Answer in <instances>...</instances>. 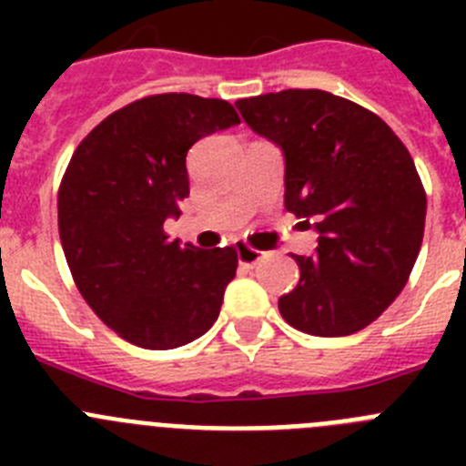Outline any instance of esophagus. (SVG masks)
<instances>
[{
  "mask_svg": "<svg viewBox=\"0 0 466 466\" xmlns=\"http://www.w3.org/2000/svg\"><path fill=\"white\" fill-rule=\"evenodd\" d=\"M236 249H238V261H240L242 266H247V268H254V266H257V263L266 257V254L258 252V249H254V247L245 245V242H240Z\"/></svg>",
  "mask_w": 466,
  "mask_h": 466,
  "instance_id": "1",
  "label": "esophagus"
}]
</instances>
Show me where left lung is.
<instances>
[{"instance_id": "obj_1", "label": "left lung", "mask_w": 466, "mask_h": 466, "mask_svg": "<svg viewBox=\"0 0 466 466\" xmlns=\"http://www.w3.org/2000/svg\"><path fill=\"white\" fill-rule=\"evenodd\" d=\"M236 106L282 147L284 208L319 230L317 254L294 257L300 278L279 315L310 336L361 331L401 294L422 245L427 193L409 149L378 114L327 90Z\"/></svg>"}]
</instances>
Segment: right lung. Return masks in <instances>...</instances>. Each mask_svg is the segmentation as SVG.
Wrapping results in <instances>:
<instances>
[{
	"label": "right lung",
	"mask_w": 466,
	"mask_h": 466,
	"mask_svg": "<svg viewBox=\"0 0 466 466\" xmlns=\"http://www.w3.org/2000/svg\"><path fill=\"white\" fill-rule=\"evenodd\" d=\"M236 123L226 100L149 95L95 126L69 160L57 191L65 258L86 303L127 343L179 348L219 317L238 252L179 245L163 224L188 196V149Z\"/></svg>",
	"instance_id": "add662e5"
}]
</instances>
